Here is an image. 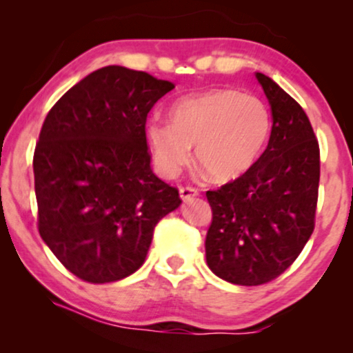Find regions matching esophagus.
I'll use <instances>...</instances> for the list:
<instances>
[{"label": "esophagus", "mask_w": 353, "mask_h": 353, "mask_svg": "<svg viewBox=\"0 0 353 353\" xmlns=\"http://www.w3.org/2000/svg\"><path fill=\"white\" fill-rule=\"evenodd\" d=\"M179 194H181V199L184 202H189L190 199H194V197L199 196L197 189H194V188H181Z\"/></svg>", "instance_id": "obj_1"}]
</instances>
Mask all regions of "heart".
<instances>
[{
  "mask_svg": "<svg viewBox=\"0 0 353 353\" xmlns=\"http://www.w3.org/2000/svg\"><path fill=\"white\" fill-rule=\"evenodd\" d=\"M169 117L171 123L145 125L154 165L164 177L177 176L196 148V164L210 181H236L257 163L270 134L265 104L234 89L184 96Z\"/></svg>",
  "mask_w": 353,
  "mask_h": 353,
  "instance_id": "obj_1",
  "label": "heart"
}]
</instances>
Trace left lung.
Segmentation results:
<instances>
[{
    "instance_id": "8db88e82",
    "label": "left lung",
    "mask_w": 353,
    "mask_h": 353,
    "mask_svg": "<svg viewBox=\"0 0 353 353\" xmlns=\"http://www.w3.org/2000/svg\"><path fill=\"white\" fill-rule=\"evenodd\" d=\"M272 112L267 149L244 176L205 196V261L217 277L261 285L289 269L314 232L320 161L309 117L275 81L255 72Z\"/></svg>"
}]
</instances>
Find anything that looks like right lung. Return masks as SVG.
<instances>
[{"mask_svg":"<svg viewBox=\"0 0 353 353\" xmlns=\"http://www.w3.org/2000/svg\"><path fill=\"white\" fill-rule=\"evenodd\" d=\"M174 88L106 66L74 84L44 119L33 159L39 236L83 281L134 274L157 222L181 205L179 190L152 172L145 139L148 112Z\"/></svg>","mask_w":353,"mask_h":353,"instance_id":"obj_1","label":"right lung"}]
</instances>
